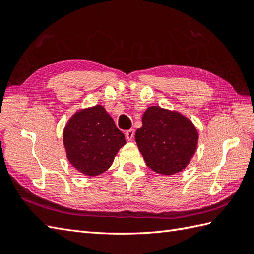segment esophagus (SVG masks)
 Returning a JSON list of instances; mask_svg holds the SVG:
<instances>
[{"label": "esophagus", "mask_w": 254, "mask_h": 254, "mask_svg": "<svg viewBox=\"0 0 254 254\" xmlns=\"http://www.w3.org/2000/svg\"><path fill=\"white\" fill-rule=\"evenodd\" d=\"M134 133H135V132H134L133 128H131V130H127L126 132V136H127V141H132L133 137H134Z\"/></svg>", "instance_id": "obj_1"}]
</instances>
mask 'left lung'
<instances>
[{"label": "left lung", "instance_id": "1", "mask_svg": "<svg viewBox=\"0 0 254 254\" xmlns=\"http://www.w3.org/2000/svg\"><path fill=\"white\" fill-rule=\"evenodd\" d=\"M135 141L145 163L160 175H175L190 163L198 134L188 118L157 106L147 108Z\"/></svg>", "mask_w": 254, "mask_h": 254}]
</instances>
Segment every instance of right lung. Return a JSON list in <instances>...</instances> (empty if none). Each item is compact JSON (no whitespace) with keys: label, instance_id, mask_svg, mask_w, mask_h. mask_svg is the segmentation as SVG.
<instances>
[{"label":"right lung","instance_id":"add662e5","mask_svg":"<svg viewBox=\"0 0 254 254\" xmlns=\"http://www.w3.org/2000/svg\"><path fill=\"white\" fill-rule=\"evenodd\" d=\"M63 142L72 166L94 177L109 168L126 138L105 108L95 106L71 118L64 128Z\"/></svg>","mask_w":254,"mask_h":254}]
</instances>
